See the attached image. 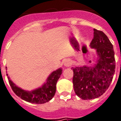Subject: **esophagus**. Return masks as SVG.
Instances as JSON below:
<instances>
[{
  "mask_svg": "<svg viewBox=\"0 0 121 121\" xmlns=\"http://www.w3.org/2000/svg\"><path fill=\"white\" fill-rule=\"evenodd\" d=\"M64 65L66 67H69V66H71V62L70 61V60H66L64 61Z\"/></svg>",
  "mask_w": 121,
  "mask_h": 121,
  "instance_id": "1",
  "label": "esophagus"
}]
</instances>
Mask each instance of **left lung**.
Instances as JSON below:
<instances>
[{"mask_svg": "<svg viewBox=\"0 0 121 121\" xmlns=\"http://www.w3.org/2000/svg\"><path fill=\"white\" fill-rule=\"evenodd\" d=\"M90 47L96 50L98 60L94 67H72L76 95L82 99L99 97L109 87L115 72L113 46L106 35L94 29Z\"/></svg>", "mask_w": 121, "mask_h": 121, "instance_id": "left-lung-1", "label": "left lung"}]
</instances>
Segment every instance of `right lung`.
<instances>
[{
	"label": "right lung",
	"mask_w": 121,
	"mask_h": 121,
	"mask_svg": "<svg viewBox=\"0 0 121 121\" xmlns=\"http://www.w3.org/2000/svg\"><path fill=\"white\" fill-rule=\"evenodd\" d=\"M62 73V69H59L53 72L47 79V82L42 87L32 92L25 91L17 87L8 77L9 83L12 90L17 96L22 99L33 104H44L54 97L56 92V84ZM6 75H8L6 74Z\"/></svg>",
	"instance_id": "obj_1"
}]
</instances>
